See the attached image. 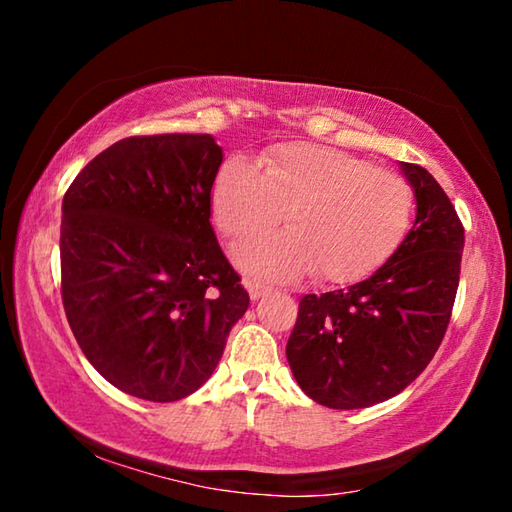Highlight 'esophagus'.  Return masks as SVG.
<instances>
[{"mask_svg": "<svg viewBox=\"0 0 512 512\" xmlns=\"http://www.w3.org/2000/svg\"><path fill=\"white\" fill-rule=\"evenodd\" d=\"M246 284V289H248V293H250V298L253 300H257V298H262L264 293L268 291V287L264 282H259V280H246L244 282Z\"/></svg>", "mask_w": 512, "mask_h": 512, "instance_id": "34e87169", "label": "esophagus"}]
</instances>
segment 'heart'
Masks as SVG:
<instances>
[{"instance_id":"1","label":"heart","mask_w":512,"mask_h":512,"mask_svg":"<svg viewBox=\"0 0 512 512\" xmlns=\"http://www.w3.org/2000/svg\"><path fill=\"white\" fill-rule=\"evenodd\" d=\"M259 171L246 158L225 160L212 185V214L250 271L293 277L309 268L325 282H357L395 255L413 221V189L393 171L334 146L291 142L266 151Z\"/></svg>"}]
</instances>
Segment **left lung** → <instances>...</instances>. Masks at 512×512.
Segmentation results:
<instances>
[{
    "label": "left lung",
    "mask_w": 512,
    "mask_h": 512,
    "mask_svg": "<svg viewBox=\"0 0 512 512\" xmlns=\"http://www.w3.org/2000/svg\"><path fill=\"white\" fill-rule=\"evenodd\" d=\"M418 214L368 280L300 298L287 343L293 377L329 409H366L404 391L443 343L461 280L465 230L420 164L402 162Z\"/></svg>",
    "instance_id": "1"
}]
</instances>
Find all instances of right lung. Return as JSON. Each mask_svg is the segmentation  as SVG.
<instances>
[{
	"mask_svg": "<svg viewBox=\"0 0 512 512\" xmlns=\"http://www.w3.org/2000/svg\"><path fill=\"white\" fill-rule=\"evenodd\" d=\"M221 162L212 135H135L85 164L65 192L67 323L99 375L140 400L198 391L250 305L210 223Z\"/></svg>",
	"mask_w": 512,
	"mask_h": 512,
	"instance_id": "1",
	"label": "right lung"
}]
</instances>
